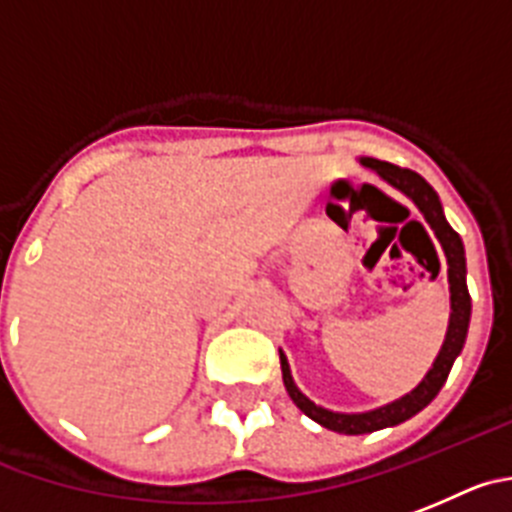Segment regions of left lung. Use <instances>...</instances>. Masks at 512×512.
<instances>
[{"instance_id":"obj_1","label":"left lung","mask_w":512,"mask_h":512,"mask_svg":"<svg viewBox=\"0 0 512 512\" xmlns=\"http://www.w3.org/2000/svg\"><path fill=\"white\" fill-rule=\"evenodd\" d=\"M366 166H371L374 171H379V176H384L391 186H396L399 191H404L409 199L419 207V212L424 214V219L429 222V227L434 229L437 240L442 242V250L447 255V275H450V293H452V315H450V328H447V338H444V346L439 351L437 361H434L432 371L424 376L422 384L412 391V394L401 396L394 404H386V407L376 409V412L366 414H338L328 412L323 407H315L308 396H303L298 391V386L293 384V376H290V366L285 361V356L280 353V366H283V381L285 389H288L290 399L295 401V407L303 414H308L313 422H318L321 427L333 429V432L341 434H369L376 429L394 427V424L407 422L409 417H414L417 412H422L429 401L439 394V389L444 386L447 376H450L452 364L455 358L460 356L462 346H465L467 338V326H470V293H467L465 283V247H462L460 234L447 224L442 214V204H439L437 191L412 169H401V166L389 164V161L379 159H364Z\"/></svg>"}]
</instances>
